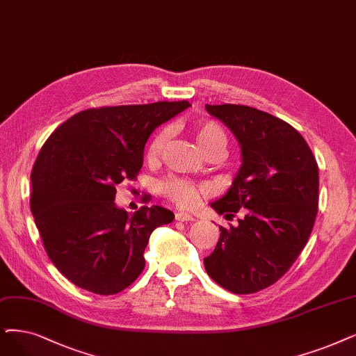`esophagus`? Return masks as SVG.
Listing matches in <instances>:
<instances>
[{"instance_id":"1","label":"esophagus","mask_w":356,"mask_h":356,"mask_svg":"<svg viewBox=\"0 0 356 356\" xmlns=\"http://www.w3.org/2000/svg\"><path fill=\"white\" fill-rule=\"evenodd\" d=\"M175 219L178 222H190V220H194V216L190 215V213H186V211H177Z\"/></svg>"}]
</instances>
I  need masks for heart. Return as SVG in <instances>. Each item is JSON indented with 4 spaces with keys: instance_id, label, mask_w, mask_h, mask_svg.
Wrapping results in <instances>:
<instances>
[{
    "instance_id": "obj_1",
    "label": "heart",
    "mask_w": 356,
    "mask_h": 356,
    "mask_svg": "<svg viewBox=\"0 0 356 356\" xmlns=\"http://www.w3.org/2000/svg\"><path fill=\"white\" fill-rule=\"evenodd\" d=\"M194 136L198 146L203 150L206 156L211 154H223L227 140L225 131L220 127L211 121H202L194 125ZM169 137L168 130H162L156 134L147 149V159L150 162L158 161L165 149V145ZM161 191L177 203L181 207H194L200 198V194L204 191L203 188L194 186V184L179 179V178H168L161 184Z\"/></svg>"
}]
</instances>
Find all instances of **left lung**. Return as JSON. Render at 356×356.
<instances>
[{
    "mask_svg": "<svg viewBox=\"0 0 356 356\" xmlns=\"http://www.w3.org/2000/svg\"><path fill=\"white\" fill-rule=\"evenodd\" d=\"M241 149L227 191L210 203L219 215L243 218L204 259L207 275L226 291L254 293L273 285L304 250L318 207V166L292 125L244 105H206Z\"/></svg>",
    "mask_w": 356,
    "mask_h": 356,
    "instance_id": "8db88e82",
    "label": "left lung"
}]
</instances>
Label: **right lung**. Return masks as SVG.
<instances>
[{"label":"right lung","instance_id":"obj_1","mask_svg":"<svg viewBox=\"0 0 356 356\" xmlns=\"http://www.w3.org/2000/svg\"><path fill=\"white\" fill-rule=\"evenodd\" d=\"M188 106L86 109L42 146L31 175V210L51 261L79 288L118 293L143 272L150 234L175 215L161 206L130 215L115 204V187L138 174L150 134Z\"/></svg>","mask_w":356,"mask_h":356}]
</instances>
